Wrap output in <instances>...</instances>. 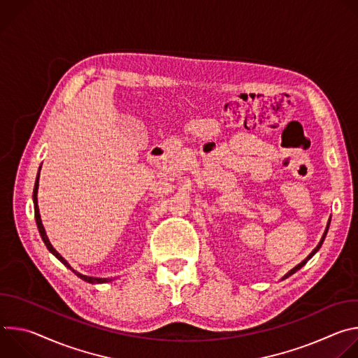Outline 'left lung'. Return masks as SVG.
<instances>
[{
	"label": "left lung",
	"mask_w": 358,
	"mask_h": 358,
	"mask_svg": "<svg viewBox=\"0 0 358 358\" xmlns=\"http://www.w3.org/2000/svg\"><path fill=\"white\" fill-rule=\"evenodd\" d=\"M329 225H330V221H329V224H327V228H326V231H324V234H323V238H322V241H320V242H319V245H317V246L313 249V252H312V253L309 255V257L306 258V259H304L301 264H299L296 268H293V269H292V271H290V272H289V273H287L285 278H289L290 275H293L294 272H297V271H299V269H300L303 265H306V262H308V261H309V259L313 257V255H315V253H316V252L320 249V246H322V243H323V241H324V238H326V234H327V231H329Z\"/></svg>",
	"instance_id": "obj_1"
}]
</instances>
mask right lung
Returning <instances> with one entry per match:
<instances>
[{
  "mask_svg": "<svg viewBox=\"0 0 358 358\" xmlns=\"http://www.w3.org/2000/svg\"><path fill=\"white\" fill-rule=\"evenodd\" d=\"M38 180H39V174L36 176V181H35V187H34V194H32V198H34V208H35V220H36V225H38V231H39V234H41V238H42L43 243L46 245V248L49 249V252H52V253L55 255V257H57L65 266H68L76 276H79V278H80L82 280H85V282H89V283H105V282L110 280V279H100V278L85 276V275H82V273L73 271V269L69 266V264H68V262L61 257V255L54 249V246L50 245V242H49V239H48V236H46V232H45V229H43V225H42V221H41V215H39V210H38V198H36V194H38Z\"/></svg>",
  "mask_w": 358,
  "mask_h": 358,
  "instance_id": "add662e5",
  "label": "right lung"
}]
</instances>
